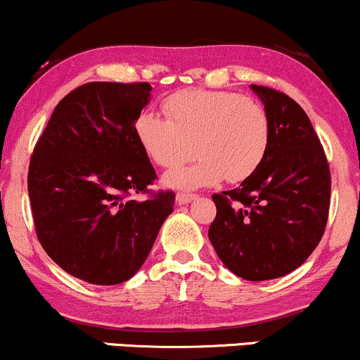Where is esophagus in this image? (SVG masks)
Returning <instances> with one entry per match:
<instances>
[{"label":"esophagus","mask_w":360,"mask_h":360,"mask_svg":"<svg viewBox=\"0 0 360 360\" xmlns=\"http://www.w3.org/2000/svg\"><path fill=\"white\" fill-rule=\"evenodd\" d=\"M176 204H180V205H184V204H190V202L192 200H195L197 198V195L195 193H185V192H180V193H176Z\"/></svg>","instance_id":"1"}]
</instances>
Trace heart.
I'll use <instances>...</instances> for the list:
<instances>
[{
    "label": "heart",
    "mask_w": 360,
    "mask_h": 360,
    "mask_svg": "<svg viewBox=\"0 0 360 360\" xmlns=\"http://www.w3.org/2000/svg\"><path fill=\"white\" fill-rule=\"evenodd\" d=\"M167 120L141 112L134 133L146 155L160 167H173L197 151L198 160L163 175L170 188L192 190L248 180L264 162L269 117L257 101L236 92L181 91L163 104Z\"/></svg>",
    "instance_id": "1"
}]
</instances>
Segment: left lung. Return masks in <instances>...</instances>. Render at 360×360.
<instances>
[{"label":"left lung","mask_w":360,"mask_h":360,"mask_svg":"<svg viewBox=\"0 0 360 360\" xmlns=\"http://www.w3.org/2000/svg\"><path fill=\"white\" fill-rule=\"evenodd\" d=\"M269 117V146L239 188L214 193L209 239L227 269L248 281L285 276L322 239L330 205V170L307 112L274 89L251 86Z\"/></svg>","instance_id":"8db88e82"}]
</instances>
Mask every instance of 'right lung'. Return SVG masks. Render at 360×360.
<instances>
[{
  "mask_svg": "<svg viewBox=\"0 0 360 360\" xmlns=\"http://www.w3.org/2000/svg\"><path fill=\"white\" fill-rule=\"evenodd\" d=\"M150 99L146 82L74 89L53 109L30 160L38 240L63 271L92 285L133 278L173 212V192L129 198L156 179L134 133Z\"/></svg>",
  "mask_w": 360,
  "mask_h": 360,
  "instance_id": "obj_1",
  "label": "right lung"
}]
</instances>
